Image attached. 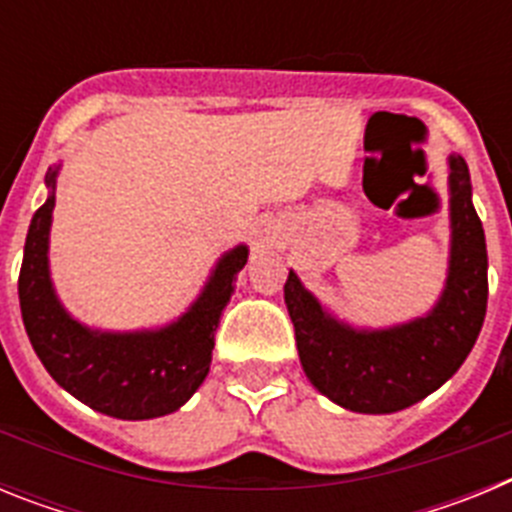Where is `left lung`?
Here are the masks:
<instances>
[{
	"instance_id": "obj_1",
	"label": "left lung",
	"mask_w": 512,
	"mask_h": 512,
	"mask_svg": "<svg viewBox=\"0 0 512 512\" xmlns=\"http://www.w3.org/2000/svg\"><path fill=\"white\" fill-rule=\"evenodd\" d=\"M449 192V277L425 318L356 330L325 312L289 271L284 302L295 323L302 369L341 408L372 415L410 408L454 377L472 351L487 312V246L461 156H449Z\"/></svg>"
}]
</instances>
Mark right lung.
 I'll list each match as a JSON object with an SVG mask.
<instances>
[{"label":"right lung","instance_id":"right-lung-1","mask_svg":"<svg viewBox=\"0 0 512 512\" xmlns=\"http://www.w3.org/2000/svg\"><path fill=\"white\" fill-rule=\"evenodd\" d=\"M56 174L48 169V200L30 220L22 256L20 310L27 338L63 390L92 410L120 420L161 418L179 410L210 372L215 330L233 295L248 248L235 246L212 269L202 295L176 323L158 330L102 333L63 310L48 271V235L56 205Z\"/></svg>","mask_w":512,"mask_h":512}]
</instances>
